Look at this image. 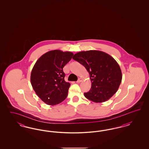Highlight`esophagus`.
Listing matches in <instances>:
<instances>
[{
  "label": "esophagus",
  "mask_w": 149,
  "mask_h": 149,
  "mask_svg": "<svg viewBox=\"0 0 149 149\" xmlns=\"http://www.w3.org/2000/svg\"><path fill=\"white\" fill-rule=\"evenodd\" d=\"M81 81H82V79H81V78H79L78 81H77V83H81Z\"/></svg>",
  "instance_id": "1"
}]
</instances>
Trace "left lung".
I'll return each mask as SVG.
<instances>
[{"label": "left lung", "mask_w": 149, "mask_h": 149, "mask_svg": "<svg viewBox=\"0 0 149 149\" xmlns=\"http://www.w3.org/2000/svg\"><path fill=\"white\" fill-rule=\"evenodd\" d=\"M72 58L82 64L90 75L91 90L84 96L95 103H102L117 92L122 75L117 62L109 54L98 50L81 51Z\"/></svg>", "instance_id": "left-lung-1"}]
</instances>
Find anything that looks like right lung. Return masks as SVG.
I'll use <instances>...</instances> for the list:
<instances>
[{
	"instance_id": "1",
	"label": "right lung",
	"mask_w": 149,
	"mask_h": 149,
	"mask_svg": "<svg viewBox=\"0 0 149 149\" xmlns=\"http://www.w3.org/2000/svg\"><path fill=\"white\" fill-rule=\"evenodd\" d=\"M73 53L50 51L40 57L31 71V83L38 97L46 104L55 106L66 98L70 84L64 80V66Z\"/></svg>"
}]
</instances>
